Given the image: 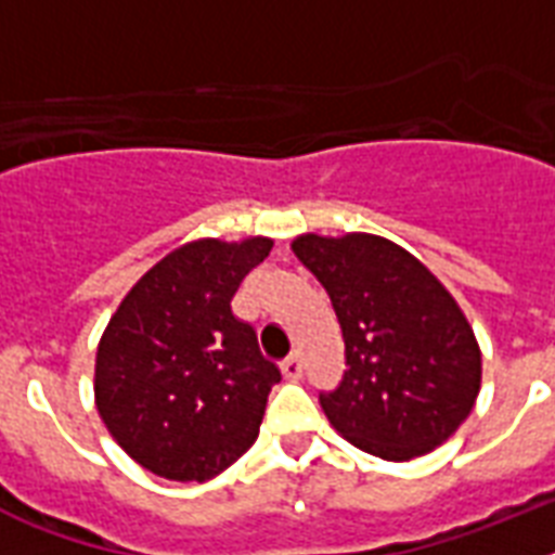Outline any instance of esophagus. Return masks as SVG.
Masks as SVG:
<instances>
[{"mask_svg":"<svg viewBox=\"0 0 555 555\" xmlns=\"http://www.w3.org/2000/svg\"><path fill=\"white\" fill-rule=\"evenodd\" d=\"M282 374H285L287 379L302 377V357H299V354L285 357V360H282Z\"/></svg>","mask_w":555,"mask_h":555,"instance_id":"obj_1","label":"esophagus"}]
</instances>
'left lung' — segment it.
Returning <instances> with one entry per match:
<instances>
[{
    "mask_svg": "<svg viewBox=\"0 0 555 555\" xmlns=\"http://www.w3.org/2000/svg\"><path fill=\"white\" fill-rule=\"evenodd\" d=\"M291 247L328 291L346 339L348 371L320 395L331 426L383 461L440 447L481 388V348L452 294L379 235L305 233Z\"/></svg>",
    "mask_w": 555,
    "mask_h": 555,
    "instance_id": "left-lung-1",
    "label": "left lung"
}]
</instances>
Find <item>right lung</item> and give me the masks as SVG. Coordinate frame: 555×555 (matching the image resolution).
<instances>
[{
    "instance_id": "right-lung-1",
    "label": "right lung",
    "mask_w": 555,
    "mask_h": 555,
    "mask_svg": "<svg viewBox=\"0 0 555 555\" xmlns=\"http://www.w3.org/2000/svg\"><path fill=\"white\" fill-rule=\"evenodd\" d=\"M273 242L198 238L146 270L108 320L94 363L98 412L126 455L169 481H209L253 447L279 369L235 291Z\"/></svg>"
}]
</instances>
